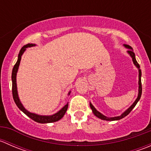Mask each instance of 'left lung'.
I'll list each match as a JSON object with an SVG mask.
<instances>
[{
    "mask_svg": "<svg viewBox=\"0 0 151 151\" xmlns=\"http://www.w3.org/2000/svg\"><path fill=\"white\" fill-rule=\"evenodd\" d=\"M123 46L126 47V48L129 49V50L127 51L128 54H129V55L131 56V58H132V61H133L134 64V66L138 68V71H139V81H138L139 88H138L137 98L136 99V100L134 101V102L133 104L131 105V106H129V107L128 108V109H126L125 112H123L121 115H119V116H116V117H112V118H109V117H106V116H105V115H103V114H101V112H99V111L97 110V109H96L95 107H94L93 105L91 102H90V106H91V109H92L93 113L94 115H95L97 117V118H100V119H101V120H104V121H118V120H121V119H122V118H124V117H126V115H128L129 113H130L131 111H132V109H134V107L136 106V104H137V102L139 101V100L140 99V97H141V95H142V83H141L142 72H141L140 66H139V63H138L137 61L136 58H135V54H134V52L132 47L129 46V45H123Z\"/></svg>",
    "mask_w": 151,
    "mask_h": 151,
    "instance_id": "left-lung-1",
    "label": "left lung"
}]
</instances>
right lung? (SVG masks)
Segmentation results:
<instances>
[{"mask_svg":"<svg viewBox=\"0 0 151 151\" xmlns=\"http://www.w3.org/2000/svg\"><path fill=\"white\" fill-rule=\"evenodd\" d=\"M35 46H36L35 44H28V45H25V46L22 47V49H21L20 51H19V55H18L17 61V63H15L13 69H12V94H13V99L15 104H16L17 106H18V108H19L22 112H24L27 116H28L29 118H31L32 120H33V121H36V122L39 123H54V122H56V121H58L59 120H60L63 116H64L67 109H68V104H66L63 108H61L60 110L58 111L56 113L53 114V115H38V114H36V113H33V112H30L27 110V109L24 107L23 105H22V102H21L20 99H19V96H18L17 86V73L18 68H19V63H20L21 57H22V54H23L24 52L26 50V49L28 48V47H32ZM70 93H71V91L68 92V95H70Z\"/></svg>","mask_w":151,"mask_h":151,"instance_id":"right-lung-1","label":"right lung"}]
</instances>
